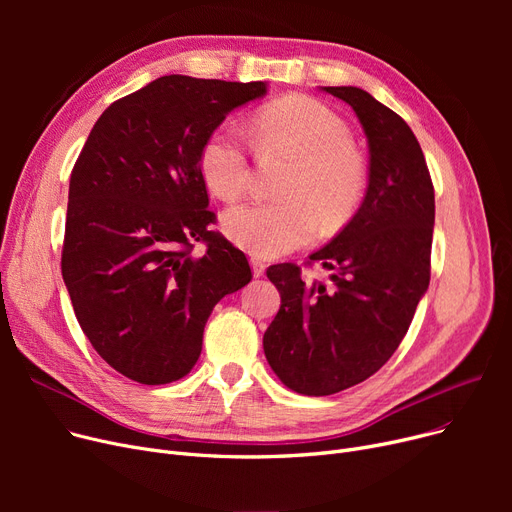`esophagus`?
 <instances>
[{
  "mask_svg": "<svg viewBox=\"0 0 512 512\" xmlns=\"http://www.w3.org/2000/svg\"><path fill=\"white\" fill-rule=\"evenodd\" d=\"M251 270H253V276L255 278H261L265 274V263L261 259H251Z\"/></svg>",
  "mask_w": 512,
  "mask_h": 512,
  "instance_id": "obj_1",
  "label": "esophagus"
}]
</instances>
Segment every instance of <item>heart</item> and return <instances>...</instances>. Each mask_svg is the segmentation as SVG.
Returning a JSON list of instances; mask_svg holds the SVG:
<instances>
[{
  "mask_svg": "<svg viewBox=\"0 0 512 512\" xmlns=\"http://www.w3.org/2000/svg\"><path fill=\"white\" fill-rule=\"evenodd\" d=\"M267 145L290 151L299 168L286 184L290 201H245L226 209V236L255 257H280L315 236L317 218L326 228L344 224L365 191V166L353 149L346 122L311 97H286L259 116ZM199 170L220 199L238 197L249 182V147L236 124H222L205 141Z\"/></svg>",
  "mask_w": 512,
  "mask_h": 512,
  "instance_id": "b5f03b06",
  "label": "heart"
}]
</instances>
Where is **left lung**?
<instances>
[{
    "mask_svg": "<svg viewBox=\"0 0 512 512\" xmlns=\"http://www.w3.org/2000/svg\"><path fill=\"white\" fill-rule=\"evenodd\" d=\"M353 107L369 147L361 207L309 259L330 282H303L292 263L267 270L280 311L263 334L265 359L299 394L328 396L361 384L405 338L429 286L434 184L409 124L359 87H321Z\"/></svg>",
    "mask_w": 512,
    "mask_h": 512,
    "instance_id": "1",
    "label": "left lung"
}]
</instances>
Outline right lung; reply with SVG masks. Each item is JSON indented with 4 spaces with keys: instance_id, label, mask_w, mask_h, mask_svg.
<instances>
[{
    "instance_id": "right-lung-1",
    "label": "right lung",
    "mask_w": 512,
    "mask_h": 512,
    "mask_svg": "<svg viewBox=\"0 0 512 512\" xmlns=\"http://www.w3.org/2000/svg\"><path fill=\"white\" fill-rule=\"evenodd\" d=\"M267 83L161 76L114 101L80 151L68 191L62 276L105 363L159 386L191 371L207 319L251 282L245 253L211 232L199 155ZM195 239L208 253H190Z\"/></svg>"
}]
</instances>
